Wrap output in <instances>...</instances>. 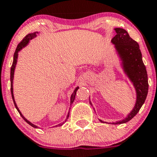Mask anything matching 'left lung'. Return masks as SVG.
<instances>
[{"instance_id":"8db88e82","label":"left lung","mask_w":157,"mask_h":157,"mask_svg":"<svg viewBox=\"0 0 157 157\" xmlns=\"http://www.w3.org/2000/svg\"><path fill=\"white\" fill-rule=\"evenodd\" d=\"M115 30L117 34L111 41L115 44L116 50L122 60L124 72L133 82L136 92V101L133 110L125 119L113 123V124H121L130 121L139 112L147 98L149 84L147 70L143 62L142 54L138 43L130 37L124 29L115 28ZM100 121L104 123L101 120Z\"/></svg>"}]
</instances>
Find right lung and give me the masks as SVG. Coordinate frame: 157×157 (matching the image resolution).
<instances>
[{
  "mask_svg": "<svg viewBox=\"0 0 157 157\" xmlns=\"http://www.w3.org/2000/svg\"><path fill=\"white\" fill-rule=\"evenodd\" d=\"M36 33L37 32H35V33H28V34L27 35V36H25V37L21 41V43L17 45V47L16 48V51H15L14 52V54H13V63H12V66H11V68H10V91H11V96H12V98H13V103H14V106L15 107H16V109H17V111L19 112L20 115L22 117L23 119L24 120V121H26V122L27 123V124H29V125H30L31 127H34V128H37V127H36V125H33V124H31V123L30 122V121H27V119H26L25 117H24V116L22 115V113H21V111L19 110V109H18V107L17 106V104L16 103H15V100H14V97H13V74H14V70H15V67H16V64H17V56H18V52H19L20 51H21V49H22L23 48H24V47L26 46V45L28 44L29 40H31V39H33V37H35V36H36ZM78 86H77V88H76L75 90H74V93L72 94V95H71V105L72 104L73 102L74 101V99H75V96H76V93H77V90H78ZM68 117H69V112H68V114H67V120ZM61 124H58L57 126H60ZM57 127V126H56Z\"/></svg>",
  "mask_w": 157,
  "mask_h": 157,
  "instance_id": "right-lung-1",
  "label": "right lung"
}]
</instances>
